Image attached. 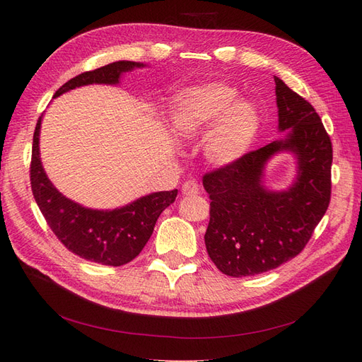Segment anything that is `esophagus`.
I'll use <instances>...</instances> for the list:
<instances>
[{"mask_svg":"<svg viewBox=\"0 0 362 362\" xmlns=\"http://www.w3.org/2000/svg\"><path fill=\"white\" fill-rule=\"evenodd\" d=\"M199 190H201L199 184L196 182V181H193V180L185 181V182L182 184V189H181V192H182L184 196H194V194L199 193Z\"/></svg>","mask_w":362,"mask_h":362,"instance_id":"esophagus-1","label":"esophagus"}]
</instances>
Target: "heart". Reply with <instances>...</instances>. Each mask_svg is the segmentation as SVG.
Listing matches in <instances>:
<instances>
[{
    "label": "heart",
    "mask_w": 362,
    "mask_h": 362,
    "mask_svg": "<svg viewBox=\"0 0 362 362\" xmlns=\"http://www.w3.org/2000/svg\"><path fill=\"white\" fill-rule=\"evenodd\" d=\"M237 98V89L221 83L184 90L175 98L170 125L184 137L211 127L204 145L205 157L216 166H231L247 154L261 127L255 107Z\"/></svg>",
    "instance_id": "1"
}]
</instances>
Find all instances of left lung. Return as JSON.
<instances>
[{"instance_id":"1","label":"left lung","mask_w":362,"mask_h":362,"mask_svg":"<svg viewBox=\"0 0 362 362\" xmlns=\"http://www.w3.org/2000/svg\"><path fill=\"white\" fill-rule=\"evenodd\" d=\"M276 105L282 140L250 151L231 166L204 175L210 194L205 246L216 267L228 276H252L299 255L331 201L332 144L314 107L278 76ZM293 151L298 177L282 192L262 185L267 161Z\"/></svg>"}]
</instances>
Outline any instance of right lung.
<instances>
[{
  "label": "right lung",
  "mask_w": 362,
  "mask_h": 362,
  "mask_svg": "<svg viewBox=\"0 0 362 362\" xmlns=\"http://www.w3.org/2000/svg\"><path fill=\"white\" fill-rule=\"evenodd\" d=\"M145 66L136 62H115L95 71L83 72L64 83L54 95L87 84H117L120 75ZM42 116L33 136L30 181L33 196L52 233L75 255L104 266H124L134 259L148 243L158 216L173 204L178 190L144 196L116 210H92L63 196L43 170L39 156Z\"/></svg>",
  "instance_id": "1"
}]
</instances>
